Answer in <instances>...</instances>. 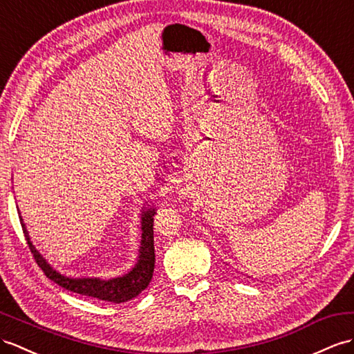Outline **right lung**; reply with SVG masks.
<instances>
[{
    "mask_svg": "<svg viewBox=\"0 0 354 354\" xmlns=\"http://www.w3.org/2000/svg\"><path fill=\"white\" fill-rule=\"evenodd\" d=\"M19 213V210H18ZM153 216L154 209H145L141 214V246H140V255H138L136 264L132 267L123 277L111 278V279H100V278H68L64 274L58 273L55 269L50 267V264L39 254V251L34 248L32 242L30 240V234L22 216H19L21 225L24 230L25 239L30 251L34 257V260L39 264L40 269L46 277L58 283L68 291L77 292V295L96 297L99 300L112 301V304H123V301L131 300L149 287V283L153 278L154 270V240H153Z\"/></svg>",
    "mask_w": 354,
    "mask_h": 354,
    "instance_id": "right-lung-1",
    "label": "right lung"
}]
</instances>
